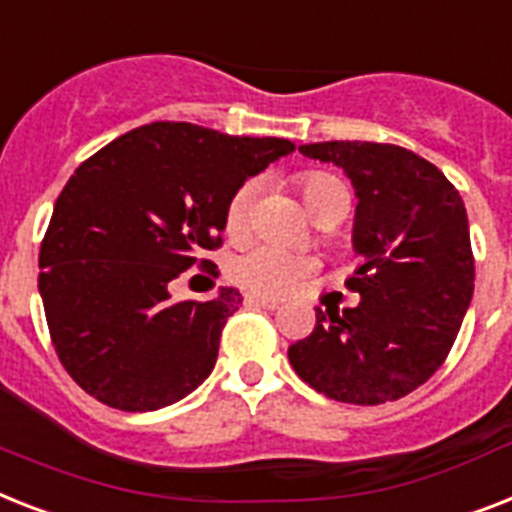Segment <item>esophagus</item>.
Wrapping results in <instances>:
<instances>
[{
  "label": "esophagus",
  "instance_id": "obj_1",
  "mask_svg": "<svg viewBox=\"0 0 512 512\" xmlns=\"http://www.w3.org/2000/svg\"><path fill=\"white\" fill-rule=\"evenodd\" d=\"M247 305L265 307V310H276V307L281 305V299L265 297V294H247Z\"/></svg>",
  "mask_w": 512,
  "mask_h": 512
}]
</instances>
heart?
Returning a JSON list of instances; mask_svg holds the SVG:
<instances>
[{
	"instance_id": "obj_1",
	"label": "heart",
	"mask_w": 512,
	"mask_h": 512,
	"mask_svg": "<svg viewBox=\"0 0 512 512\" xmlns=\"http://www.w3.org/2000/svg\"><path fill=\"white\" fill-rule=\"evenodd\" d=\"M339 189H344V186L326 173H310V176L302 178V194H305L307 207L318 205L323 197ZM255 194L257 181H247L234 191V197L228 199L226 226L231 234H242L247 228L252 205H255ZM310 268H313L310 257L278 247V244H260V247L244 252L242 257H236L234 265H231V276L252 292L284 294L294 289L299 278L305 276Z\"/></svg>"
}]
</instances>
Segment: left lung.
Here are the masks:
<instances>
[{
  "label": "left lung",
  "instance_id": "1",
  "mask_svg": "<svg viewBox=\"0 0 512 512\" xmlns=\"http://www.w3.org/2000/svg\"><path fill=\"white\" fill-rule=\"evenodd\" d=\"M299 152L352 181L363 265L347 281L360 302L342 313L315 307L313 334L289 347V363L336 402L400 400L439 371L471 305L463 199L436 165L394 144L318 141Z\"/></svg>",
  "mask_w": 512,
  "mask_h": 512
}]
</instances>
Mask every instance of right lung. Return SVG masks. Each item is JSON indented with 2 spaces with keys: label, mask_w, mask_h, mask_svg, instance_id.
<instances>
[{
  "label": "right lung",
  "mask_w": 512,
  "mask_h": 512,
  "mask_svg": "<svg viewBox=\"0 0 512 512\" xmlns=\"http://www.w3.org/2000/svg\"><path fill=\"white\" fill-rule=\"evenodd\" d=\"M292 152L289 139L152 123L78 165L41 242L39 292L57 357L83 392L147 413L213 373L242 294L223 286L207 302H173L170 284L218 247L234 191Z\"/></svg>",
  "instance_id": "add662e5"
}]
</instances>
